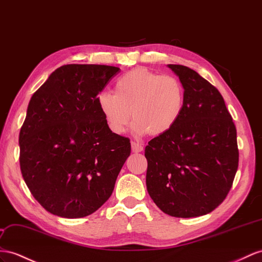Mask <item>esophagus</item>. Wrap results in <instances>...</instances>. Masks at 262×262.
Instances as JSON below:
<instances>
[{
	"instance_id": "1",
	"label": "esophagus",
	"mask_w": 262,
	"mask_h": 262,
	"mask_svg": "<svg viewBox=\"0 0 262 262\" xmlns=\"http://www.w3.org/2000/svg\"><path fill=\"white\" fill-rule=\"evenodd\" d=\"M143 149H144V147L142 145L136 143V142H132V151L133 152H140V151H143Z\"/></svg>"
}]
</instances>
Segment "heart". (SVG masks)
Instances as JSON below:
<instances>
[{"label": "heart", "instance_id": "obj_1", "mask_svg": "<svg viewBox=\"0 0 262 262\" xmlns=\"http://www.w3.org/2000/svg\"><path fill=\"white\" fill-rule=\"evenodd\" d=\"M96 102L112 133L123 134L132 113L134 133L158 136L169 132L182 116L185 89L175 76L138 67L116 79L114 93H99Z\"/></svg>", "mask_w": 262, "mask_h": 262}]
</instances>
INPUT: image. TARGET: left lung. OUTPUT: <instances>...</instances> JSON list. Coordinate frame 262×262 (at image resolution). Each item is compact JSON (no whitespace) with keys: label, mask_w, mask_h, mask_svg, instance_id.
I'll list each match as a JSON object with an SVG mask.
<instances>
[{"label":"left lung","mask_w":262,"mask_h":262,"mask_svg":"<svg viewBox=\"0 0 262 262\" xmlns=\"http://www.w3.org/2000/svg\"><path fill=\"white\" fill-rule=\"evenodd\" d=\"M168 67L184 86L185 107L177 124L146 146L147 191L169 216L199 217L216 209L231 188L237 130L216 87L189 67Z\"/></svg>","instance_id":"obj_1"}]
</instances>
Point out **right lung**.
Here are the masks:
<instances>
[{
    "label": "right lung",
    "mask_w": 262,
    "mask_h": 262,
    "mask_svg": "<svg viewBox=\"0 0 262 262\" xmlns=\"http://www.w3.org/2000/svg\"><path fill=\"white\" fill-rule=\"evenodd\" d=\"M118 67H58L33 94L19 132L25 184L44 209L63 218L96 211L112 195L130 155L127 137L114 134L96 98Z\"/></svg>",
    "instance_id": "right-lung-1"
}]
</instances>
